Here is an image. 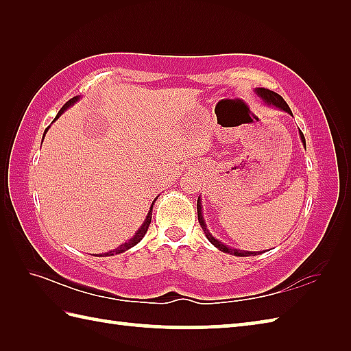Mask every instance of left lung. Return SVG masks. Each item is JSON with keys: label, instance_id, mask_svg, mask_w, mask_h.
<instances>
[{"label": "left lung", "instance_id": "obj_1", "mask_svg": "<svg viewBox=\"0 0 351 351\" xmlns=\"http://www.w3.org/2000/svg\"><path fill=\"white\" fill-rule=\"evenodd\" d=\"M255 92H256V95L259 96V98L263 99V101L267 104V106H274L276 108H280V110H283V111H287V113L293 114V113H291L289 107H288V104L285 102V99H283L280 95H278L276 92L268 90V88H264V87H258ZM300 138H302V143H303L304 146H306V140H304V136H303V132H302V131H300ZM197 219H199L200 226H202V229H204V232H205V235H206L208 240H210V243H211L213 245H215V247H217L219 250L225 252V253H230V255H235V256H252V255L255 256L256 253H258V255L261 253V252H245V250L230 249V247H228L226 244H223L221 241H219L217 238H214V237L211 235L210 230L206 229L205 220H204V215H202V204H200V197L197 199Z\"/></svg>", "mask_w": 351, "mask_h": 351}]
</instances>
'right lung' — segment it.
<instances>
[{
  "mask_svg": "<svg viewBox=\"0 0 351 351\" xmlns=\"http://www.w3.org/2000/svg\"><path fill=\"white\" fill-rule=\"evenodd\" d=\"M78 99H80V96H73L72 99H69L68 102H66L64 106L62 107V110L58 111V114L56 116V119H58V116H62L63 111H66V110H68L71 106H73V104H75ZM47 131H48V128L45 130V134H47ZM155 200H156V199H155ZM155 200H154V202H155ZM154 202H152L151 208H149V213H147V215H146V219H145V221H143V225L140 226V229L137 230L136 235H134V237L131 238V240H128V241H126V243H123V244L119 245L117 249H114V250H110V252H107V253H102L101 256H113V255H117V253H122V252H125V250H128V249L134 247V245H136L137 243H140V241H141V238H143V237H145V234L147 232V228H149V225H151V220H152V208H154Z\"/></svg>",
  "mask_w": 351,
  "mask_h": 351,
  "instance_id": "right-lung-1",
  "label": "right lung"
}]
</instances>
